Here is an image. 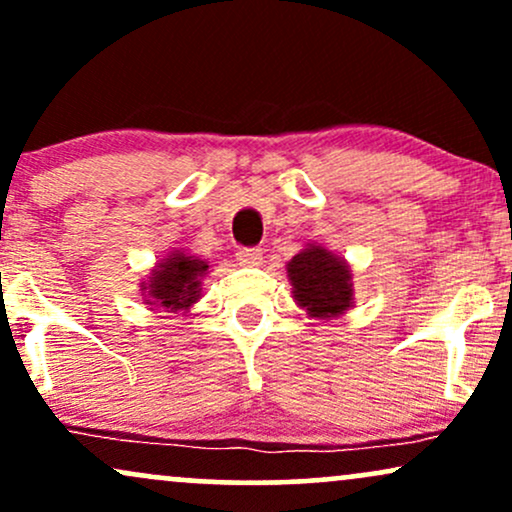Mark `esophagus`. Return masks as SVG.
Segmentation results:
<instances>
[{"label":"esophagus","instance_id":"obj_1","mask_svg":"<svg viewBox=\"0 0 512 512\" xmlns=\"http://www.w3.org/2000/svg\"><path fill=\"white\" fill-rule=\"evenodd\" d=\"M236 260L240 267H260L262 264V250L260 248H243L236 252Z\"/></svg>","mask_w":512,"mask_h":512}]
</instances>
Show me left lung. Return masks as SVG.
Masks as SVG:
<instances>
[{
    "label": "left lung",
    "mask_w": 512,
    "mask_h": 512,
    "mask_svg": "<svg viewBox=\"0 0 512 512\" xmlns=\"http://www.w3.org/2000/svg\"><path fill=\"white\" fill-rule=\"evenodd\" d=\"M296 303L317 320L344 315L354 305V281L344 257L320 243H308L286 264Z\"/></svg>",
    "instance_id": "left-lung-1"
}]
</instances>
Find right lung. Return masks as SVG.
<instances>
[{
	"mask_svg": "<svg viewBox=\"0 0 512 512\" xmlns=\"http://www.w3.org/2000/svg\"><path fill=\"white\" fill-rule=\"evenodd\" d=\"M209 274V262L187 255L185 250H173L142 281V296L146 305L166 308L168 313L190 310L202 298V279Z\"/></svg>",
	"mask_w": 512,
	"mask_h": 512,
	"instance_id": "1",
	"label": "right lung"
}]
</instances>
